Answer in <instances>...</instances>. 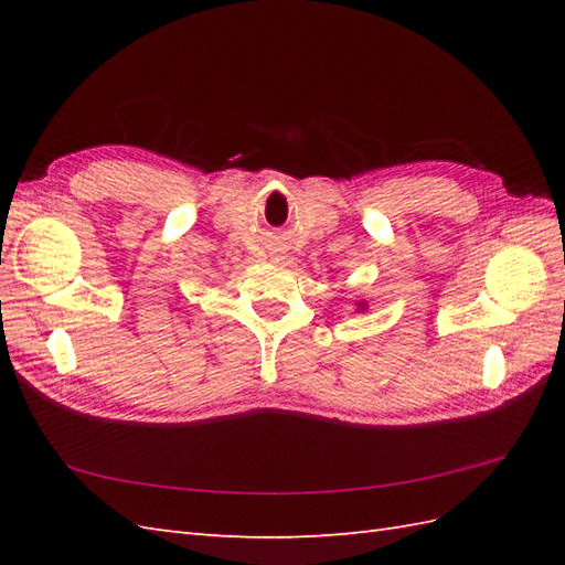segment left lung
<instances>
[{"label": "left lung", "instance_id": "1", "mask_svg": "<svg viewBox=\"0 0 565 565\" xmlns=\"http://www.w3.org/2000/svg\"><path fill=\"white\" fill-rule=\"evenodd\" d=\"M362 310H364V306H362Z\"/></svg>", "mask_w": 565, "mask_h": 565}]
</instances>
